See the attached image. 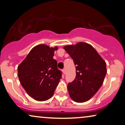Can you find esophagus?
I'll use <instances>...</instances> for the list:
<instances>
[{"mask_svg":"<svg viewBox=\"0 0 125 125\" xmlns=\"http://www.w3.org/2000/svg\"><path fill=\"white\" fill-rule=\"evenodd\" d=\"M62 72H63V73H64V74H65V70L64 69H62Z\"/></svg>","mask_w":125,"mask_h":125,"instance_id":"obj_1","label":"esophagus"}]
</instances>
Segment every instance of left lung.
<instances>
[{"mask_svg":"<svg viewBox=\"0 0 125 125\" xmlns=\"http://www.w3.org/2000/svg\"><path fill=\"white\" fill-rule=\"evenodd\" d=\"M76 66L74 80L68 84L70 97L77 102L90 100L100 88L106 74V64L95 49L85 42L64 47Z\"/></svg>","mask_w":125,"mask_h":125,"instance_id":"obj_1","label":"left lung"}]
</instances>
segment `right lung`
Returning <instances> with one entry per match:
<instances>
[{"label": "right lung", "instance_id": "add662e5", "mask_svg": "<svg viewBox=\"0 0 125 125\" xmlns=\"http://www.w3.org/2000/svg\"><path fill=\"white\" fill-rule=\"evenodd\" d=\"M57 49L44 44L36 46L18 66L20 83L36 100L44 101L51 98L62 77V72L53 58Z\"/></svg>", "mask_w": 125, "mask_h": 125}]
</instances>
